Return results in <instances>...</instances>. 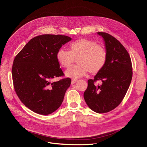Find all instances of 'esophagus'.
<instances>
[{
  "mask_svg": "<svg viewBox=\"0 0 147 147\" xmlns=\"http://www.w3.org/2000/svg\"><path fill=\"white\" fill-rule=\"evenodd\" d=\"M76 82H77V80H76V79H72L71 83V84H73L75 83Z\"/></svg>",
  "mask_w": 147,
  "mask_h": 147,
  "instance_id": "obj_1",
  "label": "esophagus"
}]
</instances>
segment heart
I'll list each match as a JSON object with an SVG mask.
<instances>
[{
    "label": "heart",
    "mask_w": 147,
    "mask_h": 147,
    "mask_svg": "<svg viewBox=\"0 0 147 147\" xmlns=\"http://www.w3.org/2000/svg\"><path fill=\"white\" fill-rule=\"evenodd\" d=\"M59 64L68 67L75 61L78 64L69 67L65 74L69 78L78 79L85 75L99 73L105 66L107 59V52L102 46L92 40L80 38L69 45V51L59 49L57 53Z\"/></svg>",
    "instance_id": "b5f03b06"
}]
</instances>
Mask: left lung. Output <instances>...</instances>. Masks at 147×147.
Segmentation results:
<instances>
[{
	"label": "left lung",
	"mask_w": 147,
	"mask_h": 147,
	"mask_svg": "<svg viewBox=\"0 0 147 147\" xmlns=\"http://www.w3.org/2000/svg\"><path fill=\"white\" fill-rule=\"evenodd\" d=\"M98 34L104 38L107 59L94 79L88 80L83 95L92 110L104 113L115 109L125 96L132 79V64L128 52L117 38L109 33ZM98 80L102 82L101 86L94 84Z\"/></svg>",
	"instance_id": "1"
}]
</instances>
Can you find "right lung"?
Masks as SVG:
<instances>
[{"instance_id": "obj_1", "label": "right lung", "mask_w": 147, "mask_h": 147, "mask_svg": "<svg viewBox=\"0 0 147 147\" xmlns=\"http://www.w3.org/2000/svg\"><path fill=\"white\" fill-rule=\"evenodd\" d=\"M71 38L64 35L43 34L31 39L15 56L12 67L13 88L21 100L33 112L48 115L63 101L71 80L59 68L57 53Z\"/></svg>"}]
</instances>
